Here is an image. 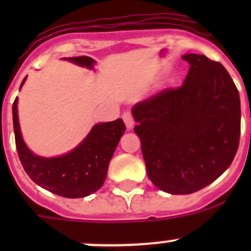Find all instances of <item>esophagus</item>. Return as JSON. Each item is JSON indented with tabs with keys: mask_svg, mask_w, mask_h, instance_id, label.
I'll return each instance as SVG.
<instances>
[{
	"mask_svg": "<svg viewBox=\"0 0 251 251\" xmlns=\"http://www.w3.org/2000/svg\"><path fill=\"white\" fill-rule=\"evenodd\" d=\"M123 120L128 130H131V128L133 127V125H135V120H133V116L130 111H125V113L123 114Z\"/></svg>",
	"mask_w": 251,
	"mask_h": 251,
	"instance_id": "1",
	"label": "esophagus"
}]
</instances>
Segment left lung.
Listing matches in <instances>:
<instances>
[{
    "mask_svg": "<svg viewBox=\"0 0 251 251\" xmlns=\"http://www.w3.org/2000/svg\"><path fill=\"white\" fill-rule=\"evenodd\" d=\"M189 63L183 85L132 108L149 179L161 191L191 194L219 178L240 137L239 92L228 72L203 54Z\"/></svg>",
    "mask_w": 251,
    "mask_h": 251,
    "instance_id": "obj_1",
    "label": "left lung"
}]
</instances>
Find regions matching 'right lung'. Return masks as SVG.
<instances>
[{
	"instance_id": "right-lung-1",
	"label": "right lung",
	"mask_w": 251,
	"mask_h": 251,
	"mask_svg": "<svg viewBox=\"0 0 251 251\" xmlns=\"http://www.w3.org/2000/svg\"><path fill=\"white\" fill-rule=\"evenodd\" d=\"M69 62L92 69L95 60L91 57L65 58ZM26 80V76L22 81ZM18 98L13 103V127L16 147L20 163L30 178L50 193L64 198H83L95 193L104 183L108 166L114 151L125 132L121 119L97 124L87 137L75 149L57 158L35 155L24 143L18 121Z\"/></svg>"
}]
</instances>
